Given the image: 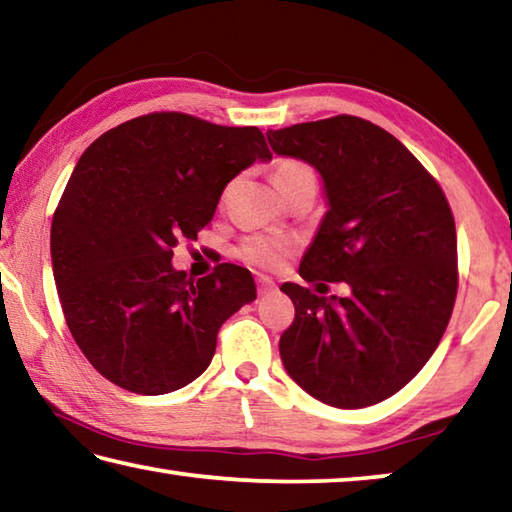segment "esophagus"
Segmentation results:
<instances>
[{"mask_svg": "<svg viewBox=\"0 0 512 512\" xmlns=\"http://www.w3.org/2000/svg\"><path fill=\"white\" fill-rule=\"evenodd\" d=\"M275 291V282L266 275H257V293L259 296H268V293Z\"/></svg>", "mask_w": 512, "mask_h": 512, "instance_id": "34e87169", "label": "esophagus"}]
</instances>
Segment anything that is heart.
I'll return each mask as SVG.
<instances>
[{"instance_id":"1","label":"heart","mask_w":512,"mask_h":512,"mask_svg":"<svg viewBox=\"0 0 512 512\" xmlns=\"http://www.w3.org/2000/svg\"><path fill=\"white\" fill-rule=\"evenodd\" d=\"M314 178V171H311L305 162L300 160H277L273 167V183L277 187V192L282 196H287L291 189H296L302 183H309ZM291 246L282 239H273V237H248L241 241V246L237 250V255L244 259V262L259 266V268H277L282 266L284 259L289 257Z\"/></svg>"}]
</instances>
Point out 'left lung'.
I'll return each mask as SVG.
<instances>
[{
  "label": "left lung",
  "instance_id": "left-lung-1",
  "mask_svg": "<svg viewBox=\"0 0 512 512\" xmlns=\"http://www.w3.org/2000/svg\"><path fill=\"white\" fill-rule=\"evenodd\" d=\"M266 137L277 155L305 160L323 178L329 210L300 277L350 287L348 298H325L282 284L296 305L280 339L284 368L336 409L377 404L418 375L447 329L458 289L452 210L418 158L361 117Z\"/></svg>",
  "mask_w": 512,
  "mask_h": 512
}]
</instances>
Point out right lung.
Returning <instances> with one entry per match:
<instances>
[{
  "label": "right lung",
  "instance_id": "1",
  "mask_svg": "<svg viewBox=\"0 0 512 512\" xmlns=\"http://www.w3.org/2000/svg\"><path fill=\"white\" fill-rule=\"evenodd\" d=\"M255 160H271L255 126L151 112L76 162L51 221V264L69 332L112 384L140 395L187 386L210 366L221 325L257 298L241 266L192 280L171 264Z\"/></svg>",
  "mask_w": 512,
  "mask_h": 512
}]
</instances>
